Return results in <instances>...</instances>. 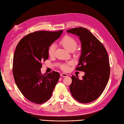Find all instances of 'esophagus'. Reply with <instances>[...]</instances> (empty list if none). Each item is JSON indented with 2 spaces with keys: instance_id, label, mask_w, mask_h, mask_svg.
<instances>
[{
  "instance_id": "34e87169",
  "label": "esophagus",
  "mask_w": 124,
  "mask_h": 124,
  "mask_svg": "<svg viewBox=\"0 0 124 124\" xmlns=\"http://www.w3.org/2000/svg\"><path fill=\"white\" fill-rule=\"evenodd\" d=\"M60 75L61 77H66L68 76V74H66V73H61V74H60Z\"/></svg>"
}]
</instances>
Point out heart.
<instances>
[{
    "mask_svg": "<svg viewBox=\"0 0 124 124\" xmlns=\"http://www.w3.org/2000/svg\"><path fill=\"white\" fill-rule=\"evenodd\" d=\"M60 44L62 45L67 51L73 52L76 49L78 45V41L77 39L74 38V37L70 36V35H66L61 40ZM54 52H55V45L52 44L48 48L47 54L49 56L51 57V56H54ZM72 64V62H68V63L63 64L61 66V68L63 70L67 71L68 70L69 66Z\"/></svg>",
    "mask_w": 124,
    "mask_h": 124,
    "instance_id": "obj_1",
    "label": "heart"
}]
</instances>
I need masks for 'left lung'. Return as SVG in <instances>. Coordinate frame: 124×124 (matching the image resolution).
<instances>
[{
  "mask_svg": "<svg viewBox=\"0 0 124 124\" xmlns=\"http://www.w3.org/2000/svg\"><path fill=\"white\" fill-rule=\"evenodd\" d=\"M67 32L77 35L80 39L81 54L75 70L85 72L81 80L72 75L70 91L78 102H91L101 95L109 78L108 53L104 45L86 28H74Z\"/></svg>",
  "mask_w": 124,
  "mask_h": 124,
  "instance_id": "obj_1",
  "label": "left lung"
}]
</instances>
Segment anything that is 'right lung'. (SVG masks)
<instances>
[{
  "instance_id": "1",
  "label": "right lung",
  "mask_w": 124,
  "mask_h": 124,
  "mask_svg": "<svg viewBox=\"0 0 124 124\" xmlns=\"http://www.w3.org/2000/svg\"><path fill=\"white\" fill-rule=\"evenodd\" d=\"M63 32L36 31L24 37L16 46L12 73L17 86L29 101L42 104L51 98L60 78L58 72L42 75V62L49 58L48 48Z\"/></svg>"
}]
</instances>
